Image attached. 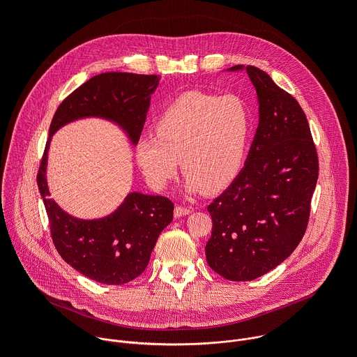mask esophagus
<instances>
[{"instance_id":"1","label":"esophagus","mask_w":357,"mask_h":357,"mask_svg":"<svg viewBox=\"0 0 357 357\" xmlns=\"http://www.w3.org/2000/svg\"><path fill=\"white\" fill-rule=\"evenodd\" d=\"M174 213H175V218H182V216H186V215L190 213V208L182 206V205H176Z\"/></svg>"}]
</instances>
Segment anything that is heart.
I'll list each match as a JSON object with an SVG mask.
<instances>
[{"instance_id":"obj_1","label":"heart","mask_w":357,"mask_h":357,"mask_svg":"<svg viewBox=\"0 0 357 357\" xmlns=\"http://www.w3.org/2000/svg\"><path fill=\"white\" fill-rule=\"evenodd\" d=\"M251 131V113L238 94L186 91L158 116L155 133L135 144L137 162L148 183L164 189L179 160L192 192L225 188L241 169Z\"/></svg>"}]
</instances>
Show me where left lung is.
Returning a JSON list of instances; mask_svg holds the SVG:
<instances>
[{
	"label": "left lung",
	"mask_w": 357,
	"mask_h": 357,
	"mask_svg": "<svg viewBox=\"0 0 357 357\" xmlns=\"http://www.w3.org/2000/svg\"><path fill=\"white\" fill-rule=\"evenodd\" d=\"M245 70L259 96L260 123L244 168L208 206L213 227L206 260L230 281L256 280L291 256L307 230L319 174L298 101L264 70Z\"/></svg>",
	"instance_id": "1"
}]
</instances>
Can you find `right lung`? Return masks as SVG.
Wrapping results in <instances>:
<instances>
[{"label": "right lung", "instance_id": "obj_1", "mask_svg": "<svg viewBox=\"0 0 357 357\" xmlns=\"http://www.w3.org/2000/svg\"><path fill=\"white\" fill-rule=\"evenodd\" d=\"M157 84V75L107 72L93 76L62 101L50 123L36 176L50 236L69 266L101 284L123 285L145 271L158 236L174 218V202L165 196L130 193L107 218H72L47 197L45 169L49 141L66 123L96 116L120 124L135 144Z\"/></svg>", "mask_w": 357, "mask_h": 357}]
</instances>
